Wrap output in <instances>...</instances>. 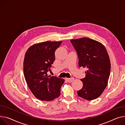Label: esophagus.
<instances>
[{
  "label": "esophagus",
  "mask_w": 125,
  "mask_h": 125,
  "mask_svg": "<svg viewBox=\"0 0 125 125\" xmlns=\"http://www.w3.org/2000/svg\"><path fill=\"white\" fill-rule=\"evenodd\" d=\"M66 80L68 82H71L74 80L73 78H66Z\"/></svg>",
  "instance_id": "34e87169"
}]
</instances>
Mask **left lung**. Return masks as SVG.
<instances>
[{
	"instance_id": "8db88e82",
	"label": "left lung",
	"mask_w": 125,
	"mask_h": 125,
	"mask_svg": "<svg viewBox=\"0 0 125 125\" xmlns=\"http://www.w3.org/2000/svg\"><path fill=\"white\" fill-rule=\"evenodd\" d=\"M76 51L79 67L87 68L85 77L81 79L82 88L77 91L79 97L91 101L100 96L107 86L111 62L105 47L88 38L70 40Z\"/></svg>"
}]
</instances>
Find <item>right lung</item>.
<instances>
[{
	"label": "right lung",
	"mask_w": 125,
	"mask_h": 125,
	"mask_svg": "<svg viewBox=\"0 0 125 125\" xmlns=\"http://www.w3.org/2000/svg\"><path fill=\"white\" fill-rule=\"evenodd\" d=\"M62 42L46 41L31 46L25 54L23 74L34 94L41 101H50L60 95L64 80L48 76L47 72L55 60V52Z\"/></svg>",
	"instance_id": "1"
}]
</instances>
